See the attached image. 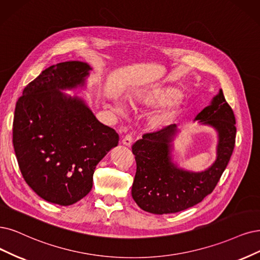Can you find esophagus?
I'll return each mask as SVG.
<instances>
[{
	"mask_svg": "<svg viewBox=\"0 0 260 260\" xmlns=\"http://www.w3.org/2000/svg\"><path fill=\"white\" fill-rule=\"evenodd\" d=\"M122 143H123L124 146L131 147L132 143H133V137H132V135H126V136H125V137L122 139Z\"/></svg>",
	"mask_w": 260,
	"mask_h": 260,
	"instance_id": "34e87169",
	"label": "esophagus"
}]
</instances>
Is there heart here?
I'll list each match as a JSON object with an SVG mask.
<instances>
[{
    "instance_id": "b5f03b06",
    "label": "heart",
    "mask_w": 260,
    "mask_h": 260,
    "mask_svg": "<svg viewBox=\"0 0 260 260\" xmlns=\"http://www.w3.org/2000/svg\"><path fill=\"white\" fill-rule=\"evenodd\" d=\"M182 98V92L177 88L153 89L150 91H142L131 96V104L133 106H143V107H157L166 105L161 110L154 113L149 119V125L153 129H158L165 126L174 120L181 111V106L178 102ZM114 112L123 115L125 113L123 105L120 102L113 104Z\"/></svg>"
}]
</instances>
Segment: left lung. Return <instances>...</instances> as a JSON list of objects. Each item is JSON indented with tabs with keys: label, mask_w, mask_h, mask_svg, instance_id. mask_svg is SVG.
<instances>
[{
	"label": "left lung",
	"mask_w": 260,
	"mask_h": 260,
	"mask_svg": "<svg viewBox=\"0 0 260 260\" xmlns=\"http://www.w3.org/2000/svg\"><path fill=\"white\" fill-rule=\"evenodd\" d=\"M217 132L216 158L204 171H189L174 162L171 152L178 135L176 124L148 133L132 147L136 175L132 196L139 208L153 214H169L193 207L211 194L226 169L236 142V119L222 89L195 118Z\"/></svg>",
	"instance_id": "8db88e82"
}]
</instances>
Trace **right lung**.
<instances>
[{
	"mask_svg": "<svg viewBox=\"0 0 260 260\" xmlns=\"http://www.w3.org/2000/svg\"><path fill=\"white\" fill-rule=\"evenodd\" d=\"M92 67L70 61L28 83L14 115L13 145L23 179L48 203L71 206L90 193L96 165L119 143L83 100L62 91L82 88Z\"/></svg>",
	"mask_w": 260,
	"mask_h": 260,
	"instance_id": "1",
	"label": "right lung"
}]
</instances>
